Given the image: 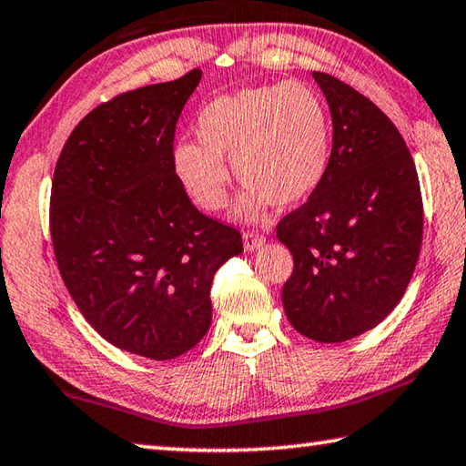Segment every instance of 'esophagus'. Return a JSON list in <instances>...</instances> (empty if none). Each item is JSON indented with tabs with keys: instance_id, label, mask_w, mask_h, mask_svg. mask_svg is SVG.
Wrapping results in <instances>:
<instances>
[{
	"instance_id": "34e87169",
	"label": "esophagus",
	"mask_w": 466,
	"mask_h": 466,
	"mask_svg": "<svg viewBox=\"0 0 466 466\" xmlns=\"http://www.w3.org/2000/svg\"><path fill=\"white\" fill-rule=\"evenodd\" d=\"M264 241H266V238H264L262 233H258V231H246V233H243V246H246V249H249V251L262 248Z\"/></svg>"
}]
</instances>
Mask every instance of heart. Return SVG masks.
I'll return each instance as SVG.
<instances>
[{"label": "heart", "instance_id": "1", "mask_svg": "<svg viewBox=\"0 0 466 466\" xmlns=\"http://www.w3.org/2000/svg\"><path fill=\"white\" fill-rule=\"evenodd\" d=\"M198 145L184 143L174 153L179 179L204 210L227 202L228 171L249 192L239 202L241 217H258L268 204L295 207L328 176L331 118L323 97L303 81L241 89L218 97L196 120Z\"/></svg>", "mask_w": 466, "mask_h": 466}]
</instances>
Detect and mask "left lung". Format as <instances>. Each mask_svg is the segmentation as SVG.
<instances>
[{
	"mask_svg": "<svg viewBox=\"0 0 466 466\" xmlns=\"http://www.w3.org/2000/svg\"><path fill=\"white\" fill-rule=\"evenodd\" d=\"M333 143L328 176L280 218L295 268L282 287L292 328L323 344L352 339L393 311L420 258L423 204L401 133L377 104L323 71Z\"/></svg>",
	"mask_w": 466,
	"mask_h": 466,
	"instance_id": "8db88e82",
	"label": "left lung"
}]
</instances>
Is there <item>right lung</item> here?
<instances>
[{
    "instance_id": "right-lung-1",
    "label": "right lung",
    "mask_w": 466,
    "mask_h": 466,
    "mask_svg": "<svg viewBox=\"0 0 466 466\" xmlns=\"http://www.w3.org/2000/svg\"><path fill=\"white\" fill-rule=\"evenodd\" d=\"M200 69L114 96L71 130L48 225L61 279L112 346L171 360L207 336L210 284L243 251L238 228L194 207L176 174V122Z\"/></svg>"
}]
</instances>
